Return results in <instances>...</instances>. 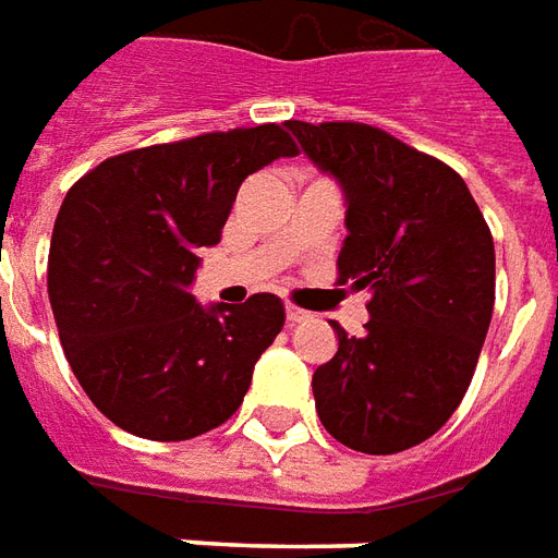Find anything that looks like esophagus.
Masks as SVG:
<instances>
[{"label":"esophagus","mask_w":558,"mask_h":558,"mask_svg":"<svg viewBox=\"0 0 558 558\" xmlns=\"http://www.w3.org/2000/svg\"><path fill=\"white\" fill-rule=\"evenodd\" d=\"M286 318H288V324L310 322V318H312V312L300 310V306H291V303H288V306H286Z\"/></svg>","instance_id":"obj_1"}]
</instances>
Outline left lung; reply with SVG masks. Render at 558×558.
<instances>
[{"label":"left lung","mask_w":558,"mask_h":558,"mask_svg":"<svg viewBox=\"0 0 558 558\" xmlns=\"http://www.w3.org/2000/svg\"><path fill=\"white\" fill-rule=\"evenodd\" d=\"M345 195L339 286L369 291L366 333L312 375L324 429L361 453H399L448 424L475 375L496 303V248L462 177L366 122L288 120Z\"/></svg>","instance_id":"obj_1"}]
</instances>
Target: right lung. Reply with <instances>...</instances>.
<instances>
[{
    "instance_id": "right-lung-1",
    "label": "right lung",
    "mask_w": 558,
    "mask_h": 558,
    "mask_svg": "<svg viewBox=\"0 0 558 558\" xmlns=\"http://www.w3.org/2000/svg\"><path fill=\"white\" fill-rule=\"evenodd\" d=\"M282 156L298 144L267 122L122 153L69 189L47 294L71 373L125 433L185 441L240 409L286 306L252 294L204 310L189 286L197 252L222 240L236 189Z\"/></svg>"
}]
</instances>
